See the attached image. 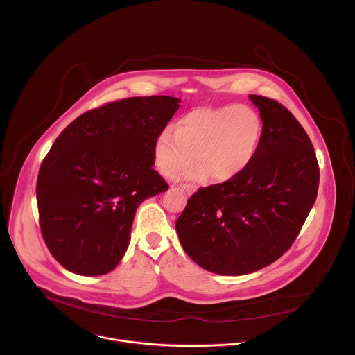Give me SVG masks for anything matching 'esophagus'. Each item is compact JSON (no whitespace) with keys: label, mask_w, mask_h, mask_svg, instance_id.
<instances>
[{"label":"esophagus","mask_w":355,"mask_h":355,"mask_svg":"<svg viewBox=\"0 0 355 355\" xmlns=\"http://www.w3.org/2000/svg\"><path fill=\"white\" fill-rule=\"evenodd\" d=\"M181 191H184L187 195H191L193 191H195V188L192 187V185H189V184H182V185H180L178 187Z\"/></svg>","instance_id":"esophagus-1"}]
</instances>
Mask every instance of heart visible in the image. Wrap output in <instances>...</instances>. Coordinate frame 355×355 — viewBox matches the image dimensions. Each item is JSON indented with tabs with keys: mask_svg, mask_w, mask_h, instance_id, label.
<instances>
[{
	"mask_svg": "<svg viewBox=\"0 0 355 355\" xmlns=\"http://www.w3.org/2000/svg\"><path fill=\"white\" fill-rule=\"evenodd\" d=\"M263 136L259 114L247 105L202 107L184 114L173 128L156 137L153 155L159 171L174 177L195 160L199 163L185 174L215 182H229L243 174L254 160Z\"/></svg>",
	"mask_w": 355,
	"mask_h": 355,
	"instance_id": "obj_1",
	"label": "heart"
}]
</instances>
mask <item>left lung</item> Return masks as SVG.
<instances>
[{
  "mask_svg": "<svg viewBox=\"0 0 355 355\" xmlns=\"http://www.w3.org/2000/svg\"><path fill=\"white\" fill-rule=\"evenodd\" d=\"M263 121L257 155L237 178L199 188L175 229L187 254L219 275L259 271L292 245L319 188L313 144L278 101L250 95Z\"/></svg>",
  "mask_w": 355,
  "mask_h": 355,
  "instance_id": "1",
  "label": "left lung"
}]
</instances>
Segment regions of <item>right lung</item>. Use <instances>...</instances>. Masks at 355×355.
Returning <instances> with one entry per match:
<instances>
[{"mask_svg": "<svg viewBox=\"0 0 355 355\" xmlns=\"http://www.w3.org/2000/svg\"><path fill=\"white\" fill-rule=\"evenodd\" d=\"M167 95L133 96L87 111L42 162L39 225L52 256L78 275H104L122 260L137 207L168 189L153 144L180 107Z\"/></svg>", "mask_w": 355, "mask_h": 355, "instance_id": "1", "label": "right lung"}]
</instances>
